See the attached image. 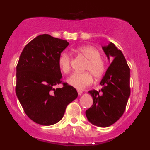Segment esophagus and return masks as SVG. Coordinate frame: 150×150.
<instances>
[{"label": "esophagus", "instance_id": "34e87169", "mask_svg": "<svg viewBox=\"0 0 150 150\" xmlns=\"http://www.w3.org/2000/svg\"><path fill=\"white\" fill-rule=\"evenodd\" d=\"M77 93H78L79 95H81V94H82V91L80 90V89H77Z\"/></svg>", "mask_w": 150, "mask_h": 150}]
</instances>
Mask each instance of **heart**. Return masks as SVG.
<instances>
[{"label": "heart", "instance_id": "heart-1", "mask_svg": "<svg viewBox=\"0 0 150 150\" xmlns=\"http://www.w3.org/2000/svg\"><path fill=\"white\" fill-rule=\"evenodd\" d=\"M76 53L88 60L84 67V70L88 72L72 74L67 79V82L77 89H83L92 85V75L96 80H99L104 76L106 71V63L101 58L100 51L93 46H80L76 49ZM58 63L62 73H70L71 70V58L67 53H62L58 58Z\"/></svg>", "mask_w": 150, "mask_h": 150}]
</instances>
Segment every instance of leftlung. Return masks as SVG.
Masks as SVG:
<instances>
[{"mask_svg":"<svg viewBox=\"0 0 150 150\" xmlns=\"http://www.w3.org/2000/svg\"><path fill=\"white\" fill-rule=\"evenodd\" d=\"M112 62L101 80V90L89 91L93 104L86 111L87 119L93 125L106 128L113 124L124 113L130 94V68L123 53L113 43L102 46Z\"/></svg>","mask_w":150,"mask_h":150,"instance_id":"1","label":"left lung"}]
</instances>
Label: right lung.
<instances>
[{
    "label": "right lung",
    "instance_id": "add662e5",
    "mask_svg": "<svg viewBox=\"0 0 150 150\" xmlns=\"http://www.w3.org/2000/svg\"><path fill=\"white\" fill-rule=\"evenodd\" d=\"M67 41L42 34L29 42L16 68L15 92L27 116L38 124L58 123L65 108L77 97L73 86L62 82L58 58L68 46ZM62 83V88L54 89Z\"/></svg>",
    "mask_w": 150,
    "mask_h": 150
}]
</instances>
